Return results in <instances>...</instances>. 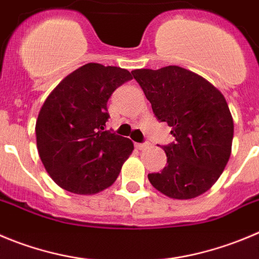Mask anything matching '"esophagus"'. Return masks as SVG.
<instances>
[{"instance_id": "1", "label": "esophagus", "mask_w": 259, "mask_h": 259, "mask_svg": "<svg viewBox=\"0 0 259 259\" xmlns=\"http://www.w3.org/2000/svg\"><path fill=\"white\" fill-rule=\"evenodd\" d=\"M135 147H137L139 151H143V149H147L149 147L148 143H137L135 144Z\"/></svg>"}]
</instances>
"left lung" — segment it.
<instances>
[{
	"instance_id": "1",
	"label": "left lung",
	"mask_w": 259,
	"mask_h": 259,
	"mask_svg": "<svg viewBox=\"0 0 259 259\" xmlns=\"http://www.w3.org/2000/svg\"><path fill=\"white\" fill-rule=\"evenodd\" d=\"M175 143L163 147L167 165L149 183L172 199H192L211 189L231 154L234 121L224 94L200 75L171 66L132 71Z\"/></svg>"
}]
</instances>
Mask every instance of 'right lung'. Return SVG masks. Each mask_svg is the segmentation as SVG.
Instances as JSON below:
<instances>
[{
  "label": "right lung",
  "instance_id": "1",
  "mask_svg": "<svg viewBox=\"0 0 259 259\" xmlns=\"http://www.w3.org/2000/svg\"><path fill=\"white\" fill-rule=\"evenodd\" d=\"M130 79L127 70L91 62L67 75L47 97L35 122L37 148L60 188L91 195L115 183L134 144L105 130L107 102Z\"/></svg>",
  "mask_w": 259,
  "mask_h": 259
}]
</instances>
